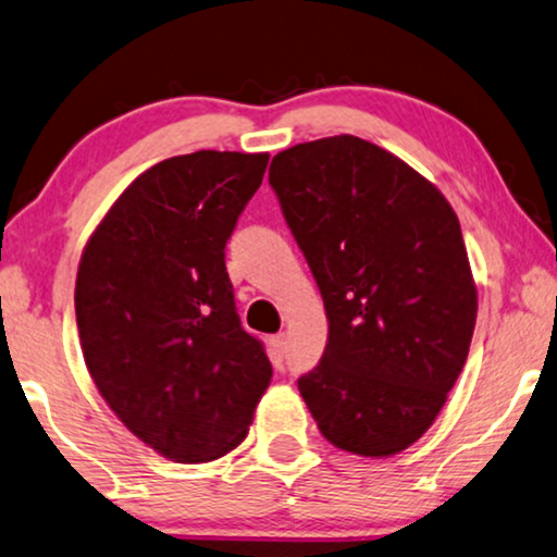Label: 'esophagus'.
Here are the masks:
<instances>
[{
    "label": "esophagus",
    "instance_id": "34e87169",
    "mask_svg": "<svg viewBox=\"0 0 557 557\" xmlns=\"http://www.w3.org/2000/svg\"><path fill=\"white\" fill-rule=\"evenodd\" d=\"M285 346H287L285 333H277V336H272V338H270V354H272V361H274V364H280V361H283V356H285Z\"/></svg>",
    "mask_w": 557,
    "mask_h": 557
}]
</instances>
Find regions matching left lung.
<instances>
[{"mask_svg": "<svg viewBox=\"0 0 557 557\" xmlns=\"http://www.w3.org/2000/svg\"><path fill=\"white\" fill-rule=\"evenodd\" d=\"M270 185L329 315L300 395L336 448L395 456L438 418L476 325L456 211L418 170L354 135L277 152Z\"/></svg>", "mask_w": 557, "mask_h": 557, "instance_id": "obj_1", "label": "left lung"}]
</instances>
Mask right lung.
Returning a JSON list of instances; mask_svg holds the SVG:
<instances>
[{"instance_id": "right-lung-1", "label": "right lung", "mask_w": 557, "mask_h": 557, "mask_svg": "<svg viewBox=\"0 0 557 557\" xmlns=\"http://www.w3.org/2000/svg\"><path fill=\"white\" fill-rule=\"evenodd\" d=\"M267 160L198 150L158 162L127 185L81 255L88 374L129 433L175 463L216 461L239 446L270 387L272 364L242 329L224 262Z\"/></svg>"}]
</instances>
